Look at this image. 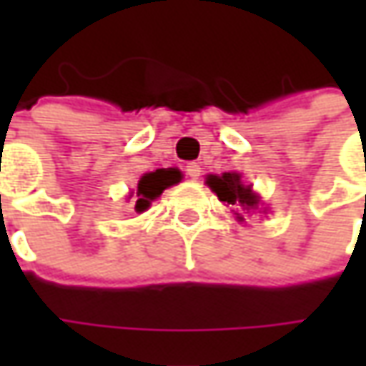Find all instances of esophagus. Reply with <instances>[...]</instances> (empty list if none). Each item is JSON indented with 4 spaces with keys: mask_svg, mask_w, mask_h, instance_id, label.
<instances>
[{
    "mask_svg": "<svg viewBox=\"0 0 366 366\" xmlns=\"http://www.w3.org/2000/svg\"><path fill=\"white\" fill-rule=\"evenodd\" d=\"M185 175L189 177V179H199V177H202V167H199L197 162H189V164L185 167Z\"/></svg>",
    "mask_w": 366,
    "mask_h": 366,
    "instance_id": "1",
    "label": "esophagus"
}]
</instances>
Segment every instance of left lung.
<instances>
[{
  "mask_svg": "<svg viewBox=\"0 0 366 366\" xmlns=\"http://www.w3.org/2000/svg\"><path fill=\"white\" fill-rule=\"evenodd\" d=\"M207 185L218 195L219 202H226L228 205H240L246 212L259 207V195L252 193L250 185H242V179L238 173H224L222 177L209 175Z\"/></svg>",
  "mask_w": 366,
  "mask_h": 366,
  "instance_id": "1",
  "label": "left lung"
}]
</instances>
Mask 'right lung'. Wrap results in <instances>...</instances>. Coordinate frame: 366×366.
Listing matches in <instances>:
<instances>
[{"label":"right lung","instance_id":"obj_1","mask_svg":"<svg viewBox=\"0 0 366 366\" xmlns=\"http://www.w3.org/2000/svg\"><path fill=\"white\" fill-rule=\"evenodd\" d=\"M181 181L177 169H157L140 179L136 189V212H144L152 199H157L162 191Z\"/></svg>","mask_w":366,"mask_h":366}]
</instances>
